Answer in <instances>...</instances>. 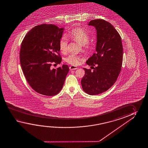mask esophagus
I'll list each match as a JSON object with an SVG mask.
<instances>
[{
  "label": "esophagus",
  "mask_w": 148,
  "mask_h": 148,
  "mask_svg": "<svg viewBox=\"0 0 148 148\" xmlns=\"http://www.w3.org/2000/svg\"><path fill=\"white\" fill-rule=\"evenodd\" d=\"M70 68V70H76V69H77V67H76V66H71L69 67Z\"/></svg>",
  "instance_id": "esophagus-1"
}]
</instances>
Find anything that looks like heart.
I'll return each instance as SVG.
<instances>
[{
	"label": "heart",
	"instance_id": "1",
	"mask_svg": "<svg viewBox=\"0 0 148 148\" xmlns=\"http://www.w3.org/2000/svg\"><path fill=\"white\" fill-rule=\"evenodd\" d=\"M68 36L73 41L80 43V49L82 51H87L90 48L91 44L90 43V34L85 29L82 28H76L69 32ZM69 40L66 36L61 38L59 42V48L61 53L63 54L68 51ZM82 60V58L79 55L75 54H70L65 58L67 63L73 66L79 65Z\"/></svg>",
	"mask_w": 148,
	"mask_h": 148
}]
</instances>
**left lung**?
Listing matches in <instances>:
<instances>
[{
	"instance_id": "8db88e82",
	"label": "left lung",
	"mask_w": 148,
	"mask_h": 148,
	"mask_svg": "<svg viewBox=\"0 0 148 148\" xmlns=\"http://www.w3.org/2000/svg\"><path fill=\"white\" fill-rule=\"evenodd\" d=\"M88 25L94 26L97 31L96 52L86 62L93 71L84 68L85 74L81 84L88 95H99L112 87L119 76L123 46L120 34L109 22L97 19L91 21Z\"/></svg>"
}]
</instances>
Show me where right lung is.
Masks as SVG:
<instances>
[{
	"mask_svg": "<svg viewBox=\"0 0 148 148\" xmlns=\"http://www.w3.org/2000/svg\"><path fill=\"white\" fill-rule=\"evenodd\" d=\"M64 28L53 24H42L31 29L21 44V66L27 82L36 92L46 96L57 95L63 87L69 71L68 65L57 69L60 64L59 42Z\"/></svg>",
	"mask_w": 148,
	"mask_h": 148,
	"instance_id": "obj_1",
	"label": "right lung"
}]
</instances>
